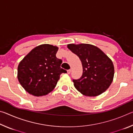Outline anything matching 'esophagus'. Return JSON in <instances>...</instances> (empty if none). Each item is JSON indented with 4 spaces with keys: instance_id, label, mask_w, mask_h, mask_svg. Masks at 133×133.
I'll list each match as a JSON object with an SVG mask.
<instances>
[{
    "instance_id": "esophagus-1",
    "label": "esophagus",
    "mask_w": 133,
    "mask_h": 133,
    "mask_svg": "<svg viewBox=\"0 0 133 133\" xmlns=\"http://www.w3.org/2000/svg\"><path fill=\"white\" fill-rule=\"evenodd\" d=\"M67 73H68V74H70V73H71V70L69 69V70H67Z\"/></svg>"
}]
</instances>
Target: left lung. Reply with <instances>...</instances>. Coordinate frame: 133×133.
I'll use <instances>...</instances> for the list:
<instances>
[{"instance_id":"8db88e82","label":"left lung","mask_w":133,"mask_h":133,"mask_svg":"<svg viewBox=\"0 0 133 133\" xmlns=\"http://www.w3.org/2000/svg\"><path fill=\"white\" fill-rule=\"evenodd\" d=\"M67 48L82 62L83 75L73 80L75 88L85 96L100 95L111 85L114 75L111 60L97 47L90 44H69Z\"/></svg>"}]
</instances>
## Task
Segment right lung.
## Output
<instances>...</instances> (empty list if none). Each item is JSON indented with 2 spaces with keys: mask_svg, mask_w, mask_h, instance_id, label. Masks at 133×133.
Masks as SVG:
<instances>
[{
  "mask_svg": "<svg viewBox=\"0 0 133 133\" xmlns=\"http://www.w3.org/2000/svg\"><path fill=\"white\" fill-rule=\"evenodd\" d=\"M58 48L44 44L33 49L17 67V78L25 90L35 96L49 94L66 70L60 67L62 60L56 57Z\"/></svg>",
  "mask_w": 133,
  "mask_h": 133,
  "instance_id": "obj_1",
  "label": "right lung"
}]
</instances>
